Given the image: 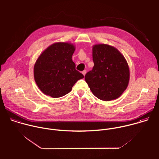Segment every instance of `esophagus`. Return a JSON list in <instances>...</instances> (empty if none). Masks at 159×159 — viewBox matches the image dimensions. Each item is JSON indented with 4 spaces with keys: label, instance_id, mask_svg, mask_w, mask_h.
Returning a JSON list of instances; mask_svg holds the SVG:
<instances>
[{
    "label": "esophagus",
    "instance_id": "34e87169",
    "mask_svg": "<svg viewBox=\"0 0 159 159\" xmlns=\"http://www.w3.org/2000/svg\"><path fill=\"white\" fill-rule=\"evenodd\" d=\"M82 74L84 75V76H85V75L86 74V70H83L82 72Z\"/></svg>",
    "mask_w": 159,
    "mask_h": 159
}]
</instances>
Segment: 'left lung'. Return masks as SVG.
Here are the masks:
<instances>
[{
  "instance_id": "8db88e82",
  "label": "left lung",
  "mask_w": 159,
  "mask_h": 159,
  "mask_svg": "<svg viewBox=\"0 0 159 159\" xmlns=\"http://www.w3.org/2000/svg\"><path fill=\"white\" fill-rule=\"evenodd\" d=\"M93 69L85 75L93 94L105 101L118 98L129 80V66L125 58L114 47L97 44L93 47Z\"/></svg>"
}]
</instances>
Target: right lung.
I'll list each match as a JSON object with an SVG mask.
<instances>
[{"instance_id": "right-lung-1", "label": "right lung", "mask_w": 159, "mask_h": 159, "mask_svg": "<svg viewBox=\"0 0 159 159\" xmlns=\"http://www.w3.org/2000/svg\"><path fill=\"white\" fill-rule=\"evenodd\" d=\"M75 45L68 42L55 43L45 49L34 65V80L41 91L53 98L69 93L84 75L75 69L72 57Z\"/></svg>"}]
</instances>
